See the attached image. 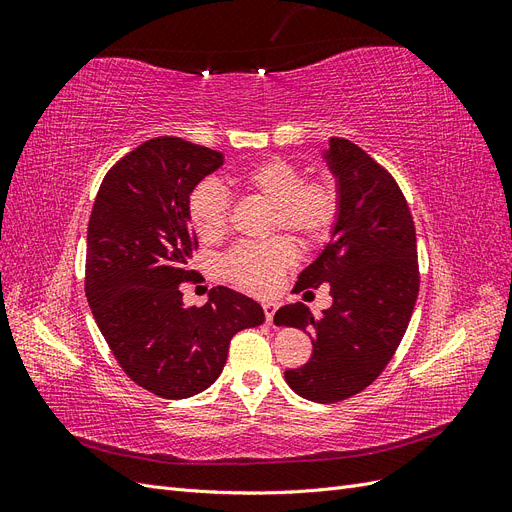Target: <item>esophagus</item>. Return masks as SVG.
Masks as SVG:
<instances>
[{"label":"esophagus","instance_id":"obj_1","mask_svg":"<svg viewBox=\"0 0 512 512\" xmlns=\"http://www.w3.org/2000/svg\"><path fill=\"white\" fill-rule=\"evenodd\" d=\"M262 309H265V318H267V322L271 324V322H273V316H275V312H277V303L265 301V303H262Z\"/></svg>","mask_w":512,"mask_h":512}]
</instances>
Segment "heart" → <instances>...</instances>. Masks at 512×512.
Returning a JSON list of instances; mask_svg holds the SVG:
<instances>
[{
    "mask_svg": "<svg viewBox=\"0 0 512 512\" xmlns=\"http://www.w3.org/2000/svg\"><path fill=\"white\" fill-rule=\"evenodd\" d=\"M247 192L258 194L273 205L271 228L288 230L303 243H316L327 237L337 209V185L329 177L305 181L303 168L294 162L273 158L245 168L235 177ZM230 198L218 179H203L188 198V220L196 235L205 241L220 239L228 226ZM297 252L288 239L262 243L243 241L226 254L222 269L228 280L254 290L267 292L277 277L288 269Z\"/></svg>",
    "mask_w": 512,
    "mask_h": 512,
    "instance_id": "b5f03b06",
    "label": "heart"
}]
</instances>
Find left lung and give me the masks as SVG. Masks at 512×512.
<instances>
[{"mask_svg": "<svg viewBox=\"0 0 512 512\" xmlns=\"http://www.w3.org/2000/svg\"><path fill=\"white\" fill-rule=\"evenodd\" d=\"M324 160L337 179V218L329 245L301 271L294 292L329 284L333 305L318 318L305 303H292L277 309L273 320L312 337V359L286 369L290 389L333 404L367 389L389 365L408 329L421 277L412 215L389 170L337 136Z\"/></svg>", "mask_w": 512, "mask_h": 512, "instance_id": "obj_1", "label": "left lung"}]
</instances>
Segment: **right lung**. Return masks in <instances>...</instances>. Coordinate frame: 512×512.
Segmentation results:
<instances>
[{"label":"right lung","instance_id":"obj_1","mask_svg":"<svg viewBox=\"0 0 512 512\" xmlns=\"http://www.w3.org/2000/svg\"><path fill=\"white\" fill-rule=\"evenodd\" d=\"M224 164L220 151L158 136L106 177L87 228L85 292L121 369L149 393L185 399L218 380L230 339L265 322L262 307L226 286L185 307L181 282L198 247L188 198Z\"/></svg>","mask_w":512,"mask_h":512}]
</instances>
